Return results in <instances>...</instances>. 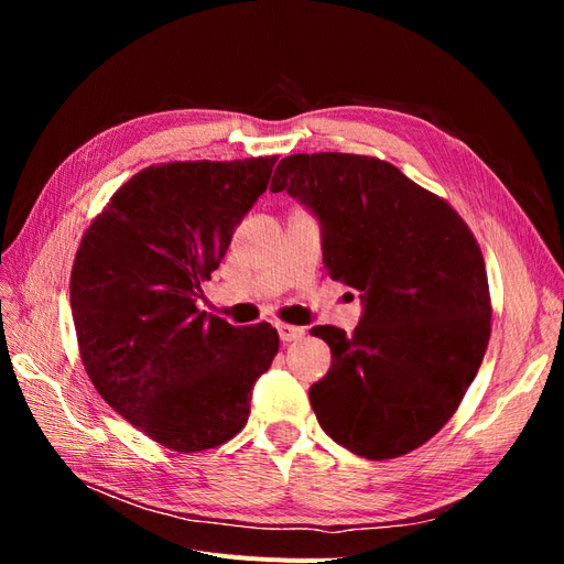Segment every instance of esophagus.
Here are the masks:
<instances>
[{
    "instance_id": "obj_1",
    "label": "esophagus",
    "mask_w": 564,
    "mask_h": 564,
    "mask_svg": "<svg viewBox=\"0 0 564 564\" xmlns=\"http://www.w3.org/2000/svg\"><path fill=\"white\" fill-rule=\"evenodd\" d=\"M278 334H280V338L284 340V344H289V340H296V338H301L303 334H305V329L303 327H294V324H278Z\"/></svg>"
}]
</instances>
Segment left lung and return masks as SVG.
<instances>
[{
	"label": "left lung",
	"instance_id": "left-lung-1",
	"mask_svg": "<svg viewBox=\"0 0 564 564\" xmlns=\"http://www.w3.org/2000/svg\"><path fill=\"white\" fill-rule=\"evenodd\" d=\"M270 191L315 214L324 268L362 301L352 334L311 329L332 348L327 377L311 386L322 431L371 460L421 447L487 350L489 284L473 232L445 199L367 155H289Z\"/></svg>",
	"mask_w": 564,
	"mask_h": 564
}]
</instances>
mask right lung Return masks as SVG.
Returning a JSON list of instances; mask_svg holds the SVG:
<instances>
[{"mask_svg":"<svg viewBox=\"0 0 564 564\" xmlns=\"http://www.w3.org/2000/svg\"><path fill=\"white\" fill-rule=\"evenodd\" d=\"M275 162L148 166L82 237L70 305L84 369L119 416L169 449H212L240 433L278 355L268 322L232 327L197 311Z\"/></svg>","mask_w":564,"mask_h":564,"instance_id":"obj_1","label":"right lung"}]
</instances>
